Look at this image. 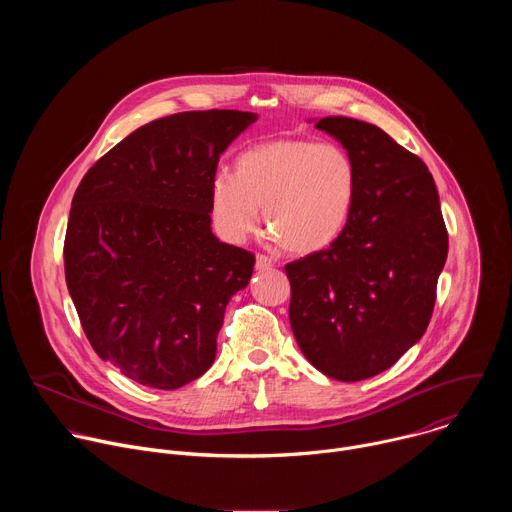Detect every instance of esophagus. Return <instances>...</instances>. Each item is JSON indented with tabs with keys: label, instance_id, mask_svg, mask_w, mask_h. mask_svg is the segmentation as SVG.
I'll return each mask as SVG.
<instances>
[{
	"label": "esophagus",
	"instance_id": "34e87169",
	"mask_svg": "<svg viewBox=\"0 0 512 512\" xmlns=\"http://www.w3.org/2000/svg\"><path fill=\"white\" fill-rule=\"evenodd\" d=\"M273 267V261L267 255H257L255 259V269L257 271H269Z\"/></svg>",
	"mask_w": 512,
	"mask_h": 512
}]
</instances>
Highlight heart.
<instances>
[{"label": "heart", "instance_id": "obj_1", "mask_svg": "<svg viewBox=\"0 0 512 512\" xmlns=\"http://www.w3.org/2000/svg\"><path fill=\"white\" fill-rule=\"evenodd\" d=\"M358 174L336 143L269 139L235 160L233 174H216L208 188L212 221L227 241L241 243L263 221L279 247L312 255L330 247L354 208Z\"/></svg>", "mask_w": 512, "mask_h": 512}]
</instances>
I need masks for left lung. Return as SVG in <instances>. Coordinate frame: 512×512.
Listing matches in <instances>:
<instances>
[{
  "label": "left lung",
  "mask_w": 512,
  "mask_h": 512,
  "mask_svg": "<svg viewBox=\"0 0 512 512\" xmlns=\"http://www.w3.org/2000/svg\"><path fill=\"white\" fill-rule=\"evenodd\" d=\"M352 158L358 188L340 237L285 265L289 322L330 379H371L423 336L448 257V231L427 166L373 123L324 117Z\"/></svg>",
  "instance_id": "1"
}]
</instances>
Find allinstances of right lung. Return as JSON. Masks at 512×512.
<instances>
[{
	"mask_svg": "<svg viewBox=\"0 0 512 512\" xmlns=\"http://www.w3.org/2000/svg\"><path fill=\"white\" fill-rule=\"evenodd\" d=\"M257 121L235 109L145 123L81 180L64 275L93 350L127 379L172 391L204 375L255 255L210 231L218 158Z\"/></svg>",
	"mask_w": 512,
	"mask_h": 512,
	"instance_id": "1",
	"label": "right lung"
}]
</instances>
